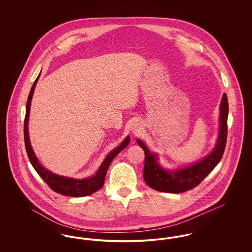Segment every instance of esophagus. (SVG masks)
<instances>
[{"label": "esophagus", "mask_w": 252, "mask_h": 252, "mask_svg": "<svg viewBox=\"0 0 252 252\" xmlns=\"http://www.w3.org/2000/svg\"><path fill=\"white\" fill-rule=\"evenodd\" d=\"M131 130L134 132V133L140 132V130H141V126H140V124H137V123L134 124V125L132 126Z\"/></svg>", "instance_id": "1"}]
</instances>
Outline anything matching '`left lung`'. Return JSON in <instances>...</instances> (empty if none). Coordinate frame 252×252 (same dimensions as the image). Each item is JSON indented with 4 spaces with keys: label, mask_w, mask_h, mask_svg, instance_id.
<instances>
[{
    "label": "left lung",
    "mask_w": 252,
    "mask_h": 252,
    "mask_svg": "<svg viewBox=\"0 0 252 252\" xmlns=\"http://www.w3.org/2000/svg\"><path fill=\"white\" fill-rule=\"evenodd\" d=\"M228 104L227 94H224L220 103L219 133L216 147L204 157L187 167L177 170H168L158 162V154L151 153L148 147L141 140L137 139L144 151V179L145 183L158 192L179 193L196 187L215 169L223 156L228 134Z\"/></svg>",
    "instance_id": "1"
}]
</instances>
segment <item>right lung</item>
<instances>
[{
	"mask_svg": "<svg viewBox=\"0 0 252 252\" xmlns=\"http://www.w3.org/2000/svg\"><path fill=\"white\" fill-rule=\"evenodd\" d=\"M40 73L36 77L34 84L31 88L30 94L27 99V104H26V113H25V119H24V143H25V149L27 152V155L29 158V160L31 164L33 165L34 169L36 170V173L40 176V178L44 180L49 187L55 191L59 192L60 194L67 195V196H72V197H81V196H87L90 195L96 191L100 190L105 182V178L106 174L108 171V167L113 160V158L117 156L123 149H125L130 141V137L127 136L119 146H117L115 149H113L110 153H108L103 162L101 163L100 167L98 168L97 172L94 176L87 179H82V180H77L73 178H68V177H63L57 174L52 173L51 171L47 170L46 168L43 167L40 163L38 158H36L34 150L32 148V145L30 143V138H29V133H28V121H29V113H30V107H31V101L32 97L34 94V91L36 88V82L39 78Z\"/></svg>",
	"mask_w": 252,
	"mask_h": 252,
	"instance_id": "add662e5",
	"label": "right lung"
}]
</instances>
